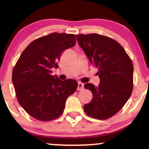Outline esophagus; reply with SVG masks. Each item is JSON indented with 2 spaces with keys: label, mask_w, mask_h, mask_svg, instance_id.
I'll list each match as a JSON object with an SVG mask.
<instances>
[{
  "label": "esophagus",
  "mask_w": 149,
  "mask_h": 149,
  "mask_svg": "<svg viewBox=\"0 0 149 149\" xmlns=\"http://www.w3.org/2000/svg\"><path fill=\"white\" fill-rule=\"evenodd\" d=\"M84 88V85L82 83H80V82H78V88H77V90H82Z\"/></svg>",
  "instance_id": "1"
}]
</instances>
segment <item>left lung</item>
Returning <instances> with one entry per match:
<instances>
[{
    "label": "left lung",
    "instance_id": "left-lung-1",
    "mask_svg": "<svg viewBox=\"0 0 149 149\" xmlns=\"http://www.w3.org/2000/svg\"><path fill=\"white\" fill-rule=\"evenodd\" d=\"M78 45L98 69V86L86 83L92 100L83 107L85 113L104 120L115 115L130 97L133 88L132 62L123 47L113 39L97 33L76 36Z\"/></svg>",
    "mask_w": 149,
    "mask_h": 149
}]
</instances>
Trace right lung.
<instances>
[{
    "mask_svg": "<svg viewBox=\"0 0 149 149\" xmlns=\"http://www.w3.org/2000/svg\"><path fill=\"white\" fill-rule=\"evenodd\" d=\"M73 34L52 33L27 46L13 71L12 80L17 100L35 119L49 121L62 114L66 99L76 90V80H61L51 75L65 49L76 44Z\"/></svg>",
    "mask_w": 149,
    "mask_h": 149,
    "instance_id": "1",
    "label": "right lung"
}]
</instances>
